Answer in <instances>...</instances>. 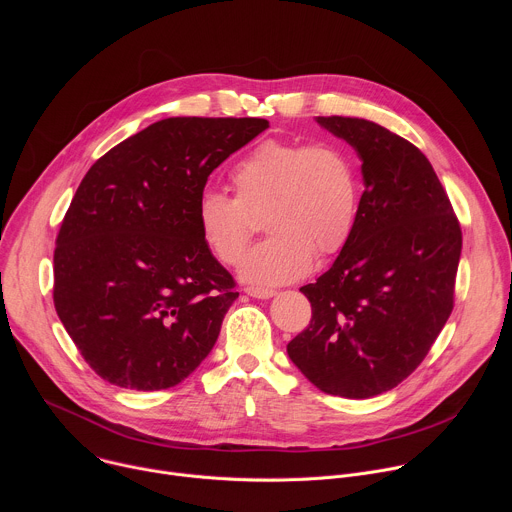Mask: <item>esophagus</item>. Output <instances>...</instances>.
<instances>
[{
  "label": "esophagus",
  "instance_id": "obj_1",
  "mask_svg": "<svg viewBox=\"0 0 512 512\" xmlns=\"http://www.w3.org/2000/svg\"><path fill=\"white\" fill-rule=\"evenodd\" d=\"M245 291L251 298H257V300H269L275 296V289H267V287H247Z\"/></svg>",
  "mask_w": 512,
  "mask_h": 512
}]
</instances>
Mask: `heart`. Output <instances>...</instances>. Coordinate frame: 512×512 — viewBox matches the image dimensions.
Here are the masks:
<instances>
[{
  "mask_svg": "<svg viewBox=\"0 0 512 512\" xmlns=\"http://www.w3.org/2000/svg\"><path fill=\"white\" fill-rule=\"evenodd\" d=\"M235 196L206 190L196 223L204 245L227 265L241 259L253 216L271 233L241 261V277L281 285L304 277L316 255H336L350 239L358 212L352 156L334 141L265 139L231 170Z\"/></svg>",
  "mask_w": 512,
  "mask_h": 512,
  "instance_id": "b5f03b06",
  "label": "heart"
}]
</instances>
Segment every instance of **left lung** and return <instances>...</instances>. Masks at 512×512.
Masks as SVG:
<instances>
[{
  "instance_id": "8db88e82",
  "label": "left lung",
  "mask_w": 512,
  "mask_h": 512,
  "mask_svg": "<svg viewBox=\"0 0 512 512\" xmlns=\"http://www.w3.org/2000/svg\"><path fill=\"white\" fill-rule=\"evenodd\" d=\"M362 160L356 223L334 265L300 287L310 326L291 362L328 395L369 399L405 381L454 310L462 229L429 160L358 117H316Z\"/></svg>"
}]
</instances>
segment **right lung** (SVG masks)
<instances>
[{"mask_svg": "<svg viewBox=\"0 0 512 512\" xmlns=\"http://www.w3.org/2000/svg\"><path fill=\"white\" fill-rule=\"evenodd\" d=\"M269 127L257 117H170L99 158L54 249V308L111 385L160 391L212 350L239 298L204 245L196 206L214 168Z\"/></svg>", "mask_w": 512, "mask_h": 512, "instance_id": "obj_1", "label": "right lung"}]
</instances>
